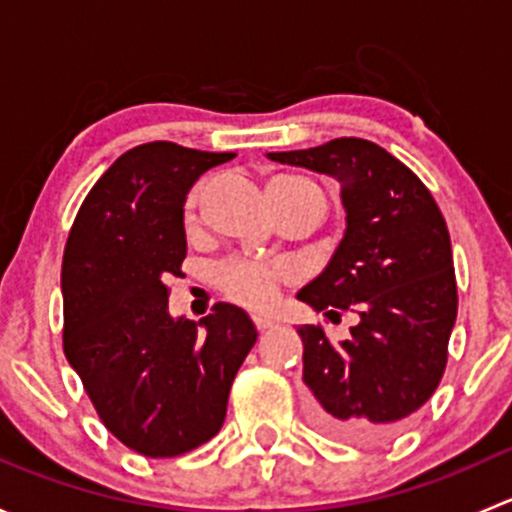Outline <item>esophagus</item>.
<instances>
[{"instance_id":"34e87169","label":"esophagus","mask_w":512,"mask_h":512,"mask_svg":"<svg viewBox=\"0 0 512 512\" xmlns=\"http://www.w3.org/2000/svg\"><path fill=\"white\" fill-rule=\"evenodd\" d=\"M252 322H255V327L260 329V332H265V329L275 327V319H270V317H260V314H255V317H252Z\"/></svg>"}]
</instances>
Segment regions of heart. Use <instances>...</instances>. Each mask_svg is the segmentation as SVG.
Returning <instances> with one entry per match:
<instances>
[{"instance_id":"b5f03b06","label":"heart","mask_w":512,"mask_h":512,"mask_svg":"<svg viewBox=\"0 0 512 512\" xmlns=\"http://www.w3.org/2000/svg\"><path fill=\"white\" fill-rule=\"evenodd\" d=\"M195 203H198V193L190 195L188 205H185L188 218L193 215ZM292 277L294 272L289 265H262V262L252 260H232L218 272V282L227 297L252 309L272 304V299L277 297V287Z\"/></svg>"}]
</instances>
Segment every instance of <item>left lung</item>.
I'll list each match as a JSON object with an SVG mask.
<instances>
[{"mask_svg": "<svg viewBox=\"0 0 512 512\" xmlns=\"http://www.w3.org/2000/svg\"><path fill=\"white\" fill-rule=\"evenodd\" d=\"M267 158L337 180L347 213L332 260L297 292L317 312L327 308V317L359 314L352 337L339 344L319 324L297 329L314 423L342 441H389L446 371L458 312L446 220L426 185L364 138Z\"/></svg>", "mask_w": 512, "mask_h": 512, "instance_id": "obj_1", "label": "left lung"}]
</instances>
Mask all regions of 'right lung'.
<instances>
[{
  "mask_svg": "<svg viewBox=\"0 0 512 512\" xmlns=\"http://www.w3.org/2000/svg\"><path fill=\"white\" fill-rule=\"evenodd\" d=\"M235 153L153 141L123 153L86 195L61 265L64 354L103 426L136 453L173 458L223 428L232 379L257 342L245 309L198 324L168 312L185 255L183 205Z\"/></svg>",
  "mask_w": 512,
  "mask_h": 512,
  "instance_id": "right-lung-1",
  "label": "right lung"
}]
</instances>
